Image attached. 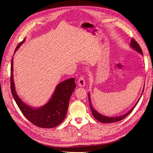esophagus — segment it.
Segmentation results:
<instances>
[{"mask_svg": "<svg viewBox=\"0 0 153 153\" xmlns=\"http://www.w3.org/2000/svg\"><path fill=\"white\" fill-rule=\"evenodd\" d=\"M78 85L79 87H84L85 85V82L84 77L80 76L78 80Z\"/></svg>", "mask_w": 153, "mask_h": 153, "instance_id": "1", "label": "esophagus"}]
</instances>
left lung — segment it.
Returning <instances> with one entry per match:
<instances>
[{"label":"left lung","mask_w":153,"mask_h":153,"mask_svg":"<svg viewBox=\"0 0 153 153\" xmlns=\"http://www.w3.org/2000/svg\"><path fill=\"white\" fill-rule=\"evenodd\" d=\"M130 47L133 49L135 50V51H137V52L141 53L142 55H143V53H142V49L140 48V47L139 46V45H138V43L137 42V41L134 39L133 38L131 39V43H130ZM143 92V91H142V93ZM142 96V95H141ZM88 97H89V104H90V107H91V112H92V115H93V116L94 117V118L98 120V121H100V123H115V122H118L119 121H121V120H123V119L126 118L128 115L130 114L133 110L134 109V108L135 107L136 105H137L138 102L139 101V100H138V101L137 102V103L134 105L133 107L129 110L128 111V112L127 113H126L124 115H119V116H115V117H108V116H105V115H103L102 114H101L100 113H98V112H97L96 110H95L93 107H92V105H91V98H90V94L89 93L88 94ZM141 97V96H140Z\"/></svg>","instance_id":"obj_1"}]
</instances>
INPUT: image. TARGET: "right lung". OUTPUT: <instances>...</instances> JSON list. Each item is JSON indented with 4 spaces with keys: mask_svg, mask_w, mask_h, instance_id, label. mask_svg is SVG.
I'll return each instance as SVG.
<instances>
[{
    "mask_svg": "<svg viewBox=\"0 0 153 153\" xmlns=\"http://www.w3.org/2000/svg\"><path fill=\"white\" fill-rule=\"evenodd\" d=\"M25 41V39L18 45L14 54ZM11 65V91L18 107L24 116L36 126L43 128H52L61 124L65 119L70 97L75 90V78L64 80L57 85L52 98L48 102L39 108L30 107L18 96L13 78V57Z\"/></svg>",
    "mask_w": 153,
    "mask_h": 153,
    "instance_id": "1",
    "label": "right lung"
}]
</instances>
